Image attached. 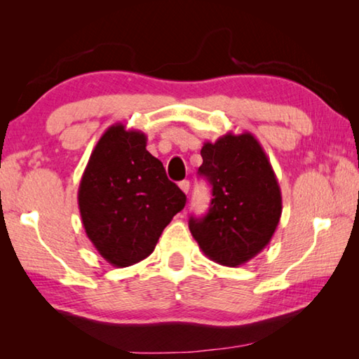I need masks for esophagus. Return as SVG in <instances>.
<instances>
[{
    "instance_id": "esophagus-1",
    "label": "esophagus",
    "mask_w": 359,
    "mask_h": 359,
    "mask_svg": "<svg viewBox=\"0 0 359 359\" xmlns=\"http://www.w3.org/2000/svg\"><path fill=\"white\" fill-rule=\"evenodd\" d=\"M179 187H180V190L184 191L185 194H188V191H190V182H188V180H182L180 184H179Z\"/></svg>"
}]
</instances>
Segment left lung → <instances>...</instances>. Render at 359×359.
I'll return each instance as SVG.
<instances>
[{
    "instance_id": "1",
    "label": "left lung",
    "mask_w": 359,
    "mask_h": 359,
    "mask_svg": "<svg viewBox=\"0 0 359 359\" xmlns=\"http://www.w3.org/2000/svg\"><path fill=\"white\" fill-rule=\"evenodd\" d=\"M199 175L212 185L209 212L188 226L205 257L238 267L263 250L282 215V193L263 147L252 133H228L204 142Z\"/></svg>"
}]
</instances>
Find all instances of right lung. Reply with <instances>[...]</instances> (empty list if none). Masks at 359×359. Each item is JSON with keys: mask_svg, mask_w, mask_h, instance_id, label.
I'll use <instances>...</instances> for the list:
<instances>
[{"mask_svg": "<svg viewBox=\"0 0 359 359\" xmlns=\"http://www.w3.org/2000/svg\"><path fill=\"white\" fill-rule=\"evenodd\" d=\"M147 136L109 126L90 155L79 185V210L88 239L107 263H139L155 245L187 196L150 155Z\"/></svg>", "mask_w": 359, "mask_h": 359, "instance_id": "obj_1", "label": "right lung"}]
</instances>
